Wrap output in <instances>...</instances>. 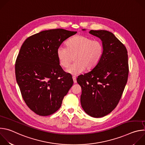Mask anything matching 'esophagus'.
Returning <instances> with one entry per match:
<instances>
[{
  "mask_svg": "<svg viewBox=\"0 0 145 145\" xmlns=\"http://www.w3.org/2000/svg\"><path fill=\"white\" fill-rule=\"evenodd\" d=\"M72 78H73V82H74V83H76V82H77L76 77L75 76H73V77H72Z\"/></svg>",
  "mask_w": 145,
  "mask_h": 145,
  "instance_id": "34e87169",
  "label": "esophagus"
}]
</instances>
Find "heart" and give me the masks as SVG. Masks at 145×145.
<instances>
[{
	"mask_svg": "<svg viewBox=\"0 0 145 145\" xmlns=\"http://www.w3.org/2000/svg\"><path fill=\"white\" fill-rule=\"evenodd\" d=\"M104 45L100 40H92L82 35H76L67 42V47L61 45L57 49V56L59 65L67 68L74 56V63L67 70L73 75L78 76L86 68L91 70L100 61L104 54Z\"/></svg>",
	"mask_w": 145,
	"mask_h": 145,
	"instance_id": "heart-1",
	"label": "heart"
}]
</instances>
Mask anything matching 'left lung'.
<instances>
[{"label": "left lung", "mask_w": 145, "mask_h": 145, "mask_svg": "<svg viewBox=\"0 0 145 145\" xmlns=\"http://www.w3.org/2000/svg\"><path fill=\"white\" fill-rule=\"evenodd\" d=\"M89 33L101 40L104 54L91 71L78 76L77 81L82 90V108L89 116L101 118L112 112L121 97L128 79V54L113 33L92 30Z\"/></svg>", "instance_id": "1"}]
</instances>
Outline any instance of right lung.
Segmentation results:
<instances>
[{
  "label": "right lung",
  "mask_w": 145,
  "mask_h": 145,
  "mask_svg": "<svg viewBox=\"0 0 145 145\" xmlns=\"http://www.w3.org/2000/svg\"><path fill=\"white\" fill-rule=\"evenodd\" d=\"M63 29L45 30L27 38L15 62V76L28 107L40 116L54 114L73 86L71 74L59 64L57 49L76 34Z\"/></svg>",
  "instance_id": "1"
}]
</instances>
